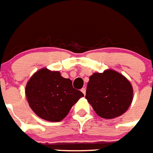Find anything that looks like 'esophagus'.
Here are the masks:
<instances>
[{"mask_svg":"<svg viewBox=\"0 0 153 153\" xmlns=\"http://www.w3.org/2000/svg\"><path fill=\"white\" fill-rule=\"evenodd\" d=\"M81 91H82V93L85 96V94H86V89L84 88H83L81 89Z\"/></svg>","mask_w":153,"mask_h":153,"instance_id":"34e87169","label":"esophagus"}]
</instances>
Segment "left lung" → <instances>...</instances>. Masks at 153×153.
Wrapping results in <instances>:
<instances>
[{"mask_svg": "<svg viewBox=\"0 0 153 153\" xmlns=\"http://www.w3.org/2000/svg\"><path fill=\"white\" fill-rule=\"evenodd\" d=\"M133 96V87L126 76L113 69H106L89 77L85 98L98 115L112 119L129 109Z\"/></svg>", "mask_w": 153, "mask_h": 153, "instance_id": "8db88e82", "label": "left lung"}]
</instances>
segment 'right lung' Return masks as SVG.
<instances>
[{
  "label": "right lung",
  "instance_id": "obj_1",
  "mask_svg": "<svg viewBox=\"0 0 153 153\" xmlns=\"http://www.w3.org/2000/svg\"><path fill=\"white\" fill-rule=\"evenodd\" d=\"M25 94L35 114L49 122H60L69 114L73 105L84 96L73 88L70 79L58 71L42 68L36 71L26 84Z\"/></svg>",
  "mask_w": 153,
  "mask_h": 153
}]
</instances>
